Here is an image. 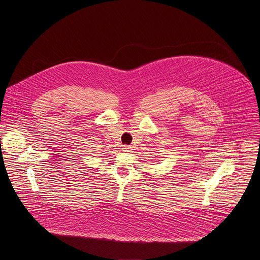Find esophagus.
Instances as JSON below:
<instances>
[{"label":"esophagus","instance_id":"1","mask_svg":"<svg viewBox=\"0 0 260 260\" xmlns=\"http://www.w3.org/2000/svg\"><path fill=\"white\" fill-rule=\"evenodd\" d=\"M122 150H123L124 152H129L131 147H129V146H126V145H124V146H123V148H122Z\"/></svg>","mask_w":260,"mask_h":260}]
</instances>
